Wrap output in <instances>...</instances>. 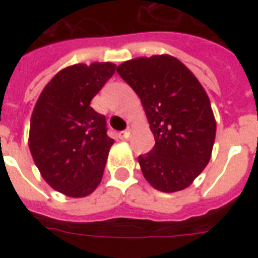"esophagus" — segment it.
<instances>
[{"label":"esophagus","mask_w":258,"mask_h":258,"mask_svg":"<svg viewBox=\"0 0 258 258\" xmlns=\"http://www.w3.org/2000/svg\"><path fill=\"white\" fill-rule=\"evenodd\" d=\"M131 130H133V125H128V127H127V130H125V131H123V133L120 134L121 139H124V141L130 139V135H131Z\"/></svg>","instance_id":"obj_1"}]
</instances>
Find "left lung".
Wrapping results in <instances>:
<instances>
[{"label": "left lung", "instance_id": "left-lung-1", "mask_svg": "<svg viewBox=\"0 0 258 258\" xmlns=\"http://www.w3.org/2000/svg\"><path fill=\"white\" fill-rule=\"evenodd\" d=\"M116 71L141 97L155 138L153 150L138 158L146 180L159 191L183 190L212 157L216 119L208 93L169 54L128 60Z\"/></svg>", "mask_w": 258, "mask_h": 258}]
</instances>
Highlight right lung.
Wrapping results in <instances>:
<instances>
[{"label": "right lung", "mask_w": 258, "mask_h": 258, "mask_svg": "<svg viewBox=\"0 0 258 258\" xmlns=\"http://www.w3.org/2000/svg\"><path fill=\"white\" fill-rule=\"evenodd\" d=\"M115 68L112 62L67 67L34 105L30 154L46 183L68 197L89 196L103 178L113 139L107 135L104 115L89 104Z\"/></svg>", "instance_id": "add662e5"}]
</instances>
